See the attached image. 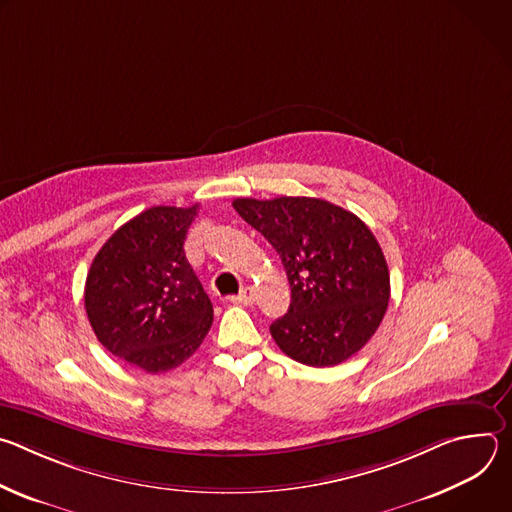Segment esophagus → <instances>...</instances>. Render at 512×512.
Returning <instances> with one entry per match:
<instances>
[{
	"label": "esophagus",
	"mask_w": 512,
	"mask_h": 512,
	"mask_svg": "<svg viewBox=\"0 0 512 512\" xmlns=\"http://www.w3.org/2000/svg\"><path fill=\"white\" fill-rule=\"evenodd\" d=\"M233 304H239V306H251L253 302H255V294H253V289H243L239 296H231L229 298Z\"/></svg>",
	"instance_id": "1"
}]
</instances>
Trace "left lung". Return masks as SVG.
Instances as JSON below:
<instances>
[{
  "mask_svg": "<svg viewBox=\"0 0 512 512\" xmlns=\"http://www.w3.org/2000/svg\"><path fill=\"white\" fill-rule=\"evenodd\" d=\"M233 206L273 245L287 273L289 310L269 326L277 346L318 369L356 354L377 332L391 296L371 229L320 198H237Z\"/></svg>",
  "mask_w": 512,
  "mask_h": 512,
  "instance_id": "obj_1",
  "label": "left lung"
}]
</instances>
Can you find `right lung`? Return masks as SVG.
Segmentation results:
<instances>
[{
    "label": "right lung",
    "mask_w": 512,
    "mask_h": 512,
    "mask_svg": "<svg viewBox=\"0 0 512 512\" xmlns=\"http://www.w3.org/2000/svg\"><path fill=\"white\" fill-rule=\"evenodd\" d=\"M196 214L198 204L143 210L107 239L87 275L95 336L145 373L180 367L212 324V304L184 253Z\"/></svg>",
    "instance_id": "right-lung-1"
}]
</instances>
